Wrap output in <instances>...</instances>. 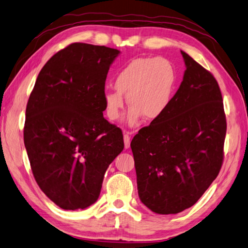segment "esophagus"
Returning <instances> with one entry per match:
<instances>
[{
  "instance_id": "34e87169",
  "label": "esophagus",
  "mask_w": 248,
  "mask_h": 248,
  "mask_svg": "<svg viewBox=\"0 0 248 248\" xmlns=\"http://www.w3.org/2000/svg\"><path fill=\"white\" fill-rule=\"evenodd\" d=\"M130 133H124V148L128 149L130 147Z\"/></svg>"
}]
</instances>
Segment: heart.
Listing matches in <instances>:
<instances>
[{"mask_svg":"<svg viewBox=\"0 0 248 248\" xmlns=\"http://www.w3.org/2000/svg\"><path fill=\"white\" fill-rule=\"evenodd\" d=\"M114 85L103 93L108 118L119 117L125 94L131 104L125 123L135 125L143 116L155 120L166 112L176 85V71L171 62L163 57H135L117 72Z\"/></svg>","mask_w":248,"mask_h":248,"instance_id":"b5f03b06","label":"heart"}]
</instances>
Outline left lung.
I'll return each mask as SVG.
<instances>
[{"label": "left lung", "instance_id": "8db88e82", "mask_svg": "<svg viewBox=\"0 0 248 248\" xmlns=\"http://www.w3.org/2000/svg\"><path fill=\"white\" fill-rule=\"evenodd\" d=\"M181 54L186 69L170 107L131 141L140 199L157 214H177L196 203L224 157L227 124L218 84Z\"/></svg>", "mask_w": 248, "mask_h": 248}]
</instances>
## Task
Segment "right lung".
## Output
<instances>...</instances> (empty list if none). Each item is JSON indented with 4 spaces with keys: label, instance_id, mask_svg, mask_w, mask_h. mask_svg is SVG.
I'll use <instances>...</instances> for the list:
<instances>
[{
    "label": "right lung",
    "instance_id": "add662e5",
    "mask_svg": "<svg viewBox=\"0 0 248 248\" xmlns=\"http://www.w3.org/2000/svg\"><path fill=\"white\" fill-rule=\"evenodd\" d=\"M119 50L72 44L40 70L25 113L24 145L35 180L64 210L97 202L104 173L124 149L119 128L103 117V93Z\"/></svg>",
    "mask_w": 248,
    "mask_h": 248
}]
</instances>
